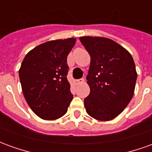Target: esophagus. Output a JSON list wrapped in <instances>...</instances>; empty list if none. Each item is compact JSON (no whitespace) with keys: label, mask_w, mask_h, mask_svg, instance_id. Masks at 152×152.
Listing matches in <instances>:
<instances>
[{"label":"esophagus","mask_w":152,"mask_h":152,"mask_svg":"<svg viewBox=\"0 0 152 152\" xmlns=\"http://www.w3.org/2000/svg\"><path fill=\"white\" fill-rule=\"evenodd\" d=\"M84 81H85V80H84V79L75 80H74V84H75V85H79V84L84 83Z\"/></svg>","instance_id":"obj_1"}]
</instances>
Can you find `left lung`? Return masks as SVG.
I'll return each mask as SVG.
<instances>
[{
  "instance_id": "obj_1",
  "label": "left lung",
  "mask_w": 152,
  "mask_h": 152,
  "mask_svg": "<svg viewBox=\"0 0 152 152\" xmlns=\"http://www.w3.org/2000/svg\"><path fill=\"white\" fill-rule=\"evenodd\" d=\"M80 40L91 58L86 77L90 93L84 100L86 112L98 121H111L134 95L137 80L134 59L128 50L108 38L82 37Z\"/></svg>"
}]
</instances>
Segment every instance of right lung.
<instances>
[{
    "mask_svg": "<svg viewBox=\"0 0 152 152\" xmlns=\"http://www.w3.org/2000/svg\"><path fill=\"white\" fill-rule=\"evenodd\" d=\"M76 40L68 38L39 45L22 63L18 75L23 95L32 112L43 120L62 117L72 100L66 58Z\"/></svg>",
    "mask_w": 152,
    "mask_h": 152,
    "instance_id": "add662e5",
    "label": "right lung"
}]
</instances>
